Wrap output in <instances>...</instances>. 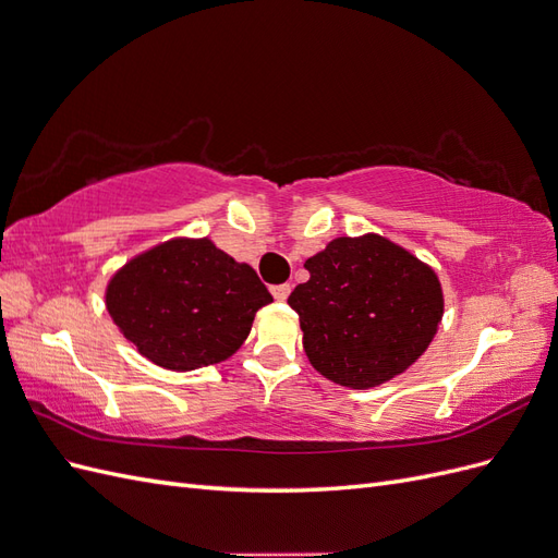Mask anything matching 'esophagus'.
I'll list each match as a JSON object with an SVG mask.
<instances>
[{"instance_id": "obj_1", "label": "esophagus", "mask_w": 558, "mask_h": 558, "mask_svg": "<svg viewBox=\"0 0 558 558\" xmlns=\"http://www.w3.org/2000/svg\"><path fill=\"white\" fill-rule=\"evenodd\" d=\"M272 295H275V300L283 302L286 298L291 295V283H279V286H272Z\"/></svg>"}]
</instances>
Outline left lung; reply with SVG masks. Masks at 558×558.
Masks as SVG:
<instances>
[{"instance_id":"obj_1","label":"left lung","mask_w":558,"mask_h":558,"mask_svg":"<svg viewBox=\"0 0 558 558\" xmlns=\"http://www.w3.org/2000/svg\"><path fill=\"white\" fill-rule=\"evenodd\" d=\"M310 281L289 305L316 373L373 388L414 365L440 326L445 295L435 269L377 232L337 238L307 258Z\"/></svg>"}]
</instances>
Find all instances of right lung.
Instances as JSON below:
<instances>
[{
    "mask_svg": "<svg viewBox=\"0 0 558 558\" xmlns=\"http://www.w3.org/2000/svg\"><path fill=\"white\" fill-rule=\"evenodd\" d=\"M272 302L256 269L209 238H174L111 275L105 305L144 359L172 373L228 361Z\"/></svg>",
    "mask_w": 558,
    "mask_h": 558,
    "instance_id": "right-lung-1",
    "label": "right lung"
}]
</instances>
